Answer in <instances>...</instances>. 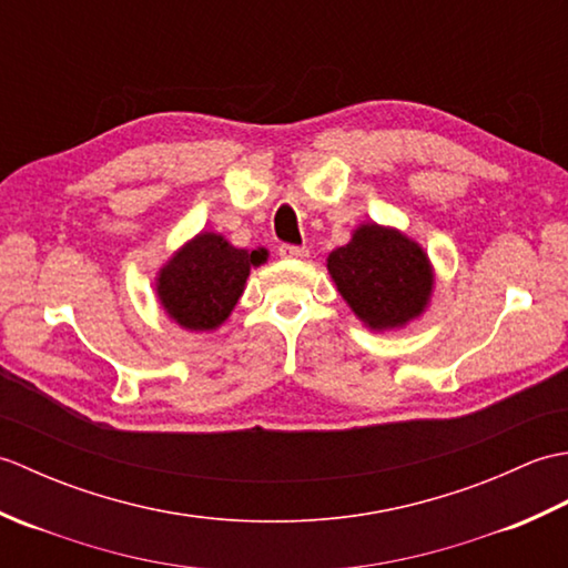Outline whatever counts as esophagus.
I'll return each mask as SVG.
<instances>
[{
  "mask_svg": "<svg viewBox=\"0 0 568 568\" xmlns=\"http://www.w3.org/2000/svg\"><path fill=\"white\" fill-rule=\"evenodd\" d=\"M277 253H281V258H307L310 256L307 246H295V244H283L281 248H277Z\"/></svg>",
  "mask_w": 568,
  "mask_h": 568,
  "instance_id": "obj_1",
  "label": "esophagus"
}]
</instances>
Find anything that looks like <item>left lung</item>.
<instances>
[{
  "label": "left lung",
  "instance_id": "left-lung-1",
  "mask_svg": "<svg viewBox=\"0 0 568 568\" xmlns=\"http://www.w3.org/2000/svg\"><path fill=\"white\" fill-rule=\"evenodd\" d=\"M327 268L356 317L378 332L419 317L434 285L422 246L378 224L358 226L346 246L329 253Z\"/></svg>",
  "mask_w": 568,
  "mask_h": 568
}]
</instances>
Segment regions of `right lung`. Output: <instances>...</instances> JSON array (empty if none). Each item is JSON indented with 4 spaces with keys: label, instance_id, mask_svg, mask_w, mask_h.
<instances>
[{
    "label": "right lung",
    "instance_id": "obj_1",
    "mask_svg": "<svg viewBox=\"0 0 568 568\" xmlns=\"http://www.w3.org/2000/svg\"><path fill=\"white\" fill-rule=\"evenodd\" d=\"M268 251L236 248L220 234H200L168 261L155 291L180 327L210 332L232 315L244 293L251 265H261Z\"/></svg>",
    "mask_w": 568,
    "mask_h": 568
}]
</instances>
